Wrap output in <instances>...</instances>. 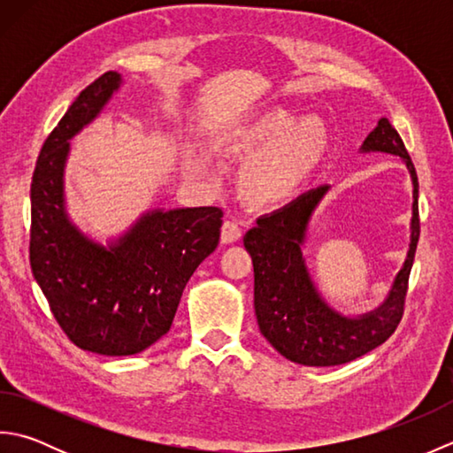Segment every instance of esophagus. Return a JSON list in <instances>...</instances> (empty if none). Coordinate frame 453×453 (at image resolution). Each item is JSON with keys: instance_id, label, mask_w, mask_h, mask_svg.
Returning <instances> with one entry per match:
<instances>
[{"instance_id": "esophagus-1", "label": "esophagus", "mask_w": 453, "mask_h": 453, "mask_svg": "<svg viewBox=\"0 0 453 453\" xmlns=\"http://www.w3.org/2000/svg\"><path fill=\"white\" fill-rule=\"evenodd\" d=\"M237 239H242V227L237 226V221L226 219L221 226V243H235Z\"/></svg>"}]
</instances>
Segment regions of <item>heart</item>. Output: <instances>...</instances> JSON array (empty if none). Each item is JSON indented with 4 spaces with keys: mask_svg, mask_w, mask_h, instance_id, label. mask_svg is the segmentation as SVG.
I'll return each mask as SVG.
<instances>
[{
    "mask_svg": "<svg viewBox=\"0 0 453 453\" xmlns=\"http://www.w3.org/2000/svg\"><path fill=\"white\" fill-rule=\"evenodd\" d=\"M329 134L319 119L297 120L296 114L274 107L235 124L221 138L219 151L227 156H253L239 175V187L249 204L261 210L290 202L325 157ZM188 173L200 175L206 163L190 153Z\"/></svg>",
    "mask_w": 453,
    "mask_h": 453,
    "instance_id": "obj_1",
    "label": "heart"
}]
</instances>
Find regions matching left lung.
Here are the masks:
<instances>
[{"instance_id":"obj_1","label":"left lung","mask_w":453,"mask_h":453,"mask_svg":"<svg viewBox=\"0 0 453 453\" xmlns=\"http://www.w3.org/2000/svg\"><path fill=\"white\" fill-rule=\"evenodd\" d=\"M375 151L399 156L405 163L412 185V216L405 261L393 278L386 300L372 311L346 315L336 310L323 297L305 263L307 232L315 210L331 190L329 185L307 190L284 208L261 216L243 237L253 258L258 329L290 362L325 368L356 360L386 342L401 321L420 235L418 179L405 143L386 117L378 120L360 146V153Z\"/></svg>"}]
</instances>
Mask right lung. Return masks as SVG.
I'll use <instances>...</instances> for the list:
<instances>
[{
  "mask_svg": "<svg viewBox=\"0 0 453 453\" xmlns=\"http://www.w3.org/2000/svg\"><path fill=\"white\" fill-rule=\"evenodd\" d=\"M107 72L58 122L31 182V268L58 325L80 349L132 356L167 334L192 273L216 251L224 211L216 206L153 208L107 243L67 211L65 163L72 140L122 88Z\"/></svg>",
  "mask_w": 453,
  "mask_h": 453,
  "instance_id": "right-lung-1",
  "label": "right lung"
}]
</instances>
